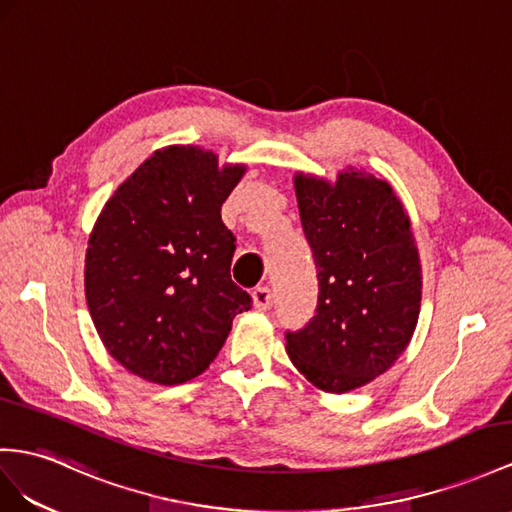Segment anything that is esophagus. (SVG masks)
I'll return each mask as SVG.
<instances>
[{"label": "esophagus", "instance_id": "esophagus-1", "mask_svg": "<svg viewBox=\"0 0 512 512\" xmlns=\"http://www.w3.org/2000/svg\"><path fill=\"white\" fill-rule=\"evenodd\" d=\"M253 303L261 311L270 309L274 305V294H272L270 287H257V290L253 292Z\"/></svg>", "mask_w": 512, "mask_h": 512}]
</instances>
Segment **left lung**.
Wrapping results in <instances>:
<instances>
[{"instance_id":"1","label":"left lung","mask_w":512,"mask_h":512,"mask_svg":"<svg viewBox=\"0 0 512 512\" xmlns=\"http://www.w3.org/2000/svg\"><path fill=\"white\" fill-rule=\"evenodd\" d=\"M294 188L320 294L305 329L285 333V350L309 383L346 393L409 346L422 303L419 253L387 181L348 168L335 183L298 173Z\"/></svg>"}]
</instances>
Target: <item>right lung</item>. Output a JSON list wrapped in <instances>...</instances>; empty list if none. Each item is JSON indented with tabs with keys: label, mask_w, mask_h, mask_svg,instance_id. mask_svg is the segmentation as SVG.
<instances>
[{
	"label": "right lung",
	"mask_w": 512,
	"mask_h": 512,
	"mask_svg": "<svg viewBox=\"0 0 512 512\" xmlns=\"http://www.w3.org/2000/svg\"><path fill=\"white\" fill-rule=\"evenodd\" d=\"M246 173L199 147L144 160L101 209L86 248L84 287L103 346L157 385L203 374L251 309L231 281L235 238L220 207Z\"/></svg>",
	"instance_id": "obj_1"
}]
</instances>
